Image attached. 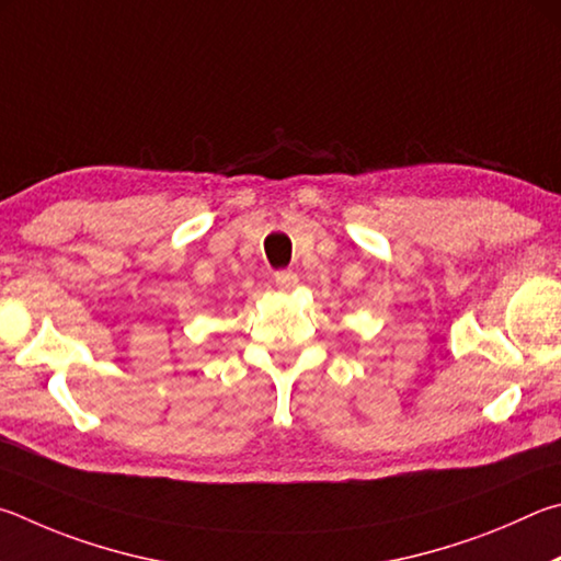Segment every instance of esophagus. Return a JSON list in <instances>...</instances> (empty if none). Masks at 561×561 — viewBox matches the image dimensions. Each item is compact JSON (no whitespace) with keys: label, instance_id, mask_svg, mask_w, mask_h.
I'll return each instance as SVG.
<instances>
[{"label":"esophagus","instance_id":"obj_1","mask_svg":"<svg viewBox=\"0 0 561 561\" xmlns=\"http://www.w3.org/2000/svg\"><path fill=\"white\" fill-rule=\"evenodd\" d=\"M275 286H278V290H283V293H288V290H293L298 286V273H293V271H278L275 273Z\"/></svg>","mask_w":561,"mask_h":561}]
</instances>
